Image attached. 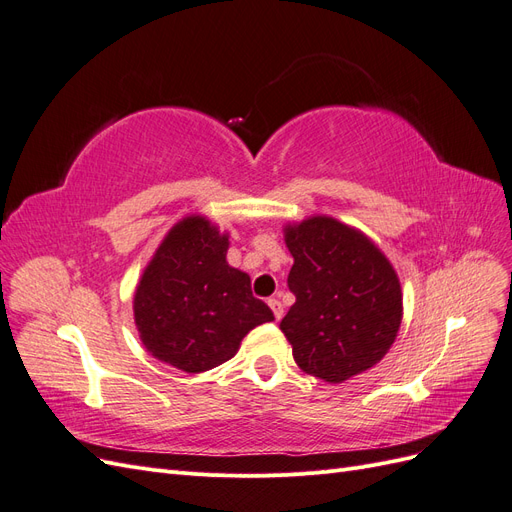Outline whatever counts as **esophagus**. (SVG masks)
Wrapping results in <instances>:
<instances>
[{"mask_svg": "<svg viewBox=\"0 0 512 512\" xmlns=\"http://www.w3.org/2000/svg\"><path fill=\"white\" fill-rule=\"evenodd\" d=\"M269 307H271V312H273L275 320H280V318L284 316V305H282V301H280V299H277V297L269 299Z\"/></svg>", "mask_w": 512, "mask_h": 512, "instance_id": "1", "label": "esophagus"}]
</instances>
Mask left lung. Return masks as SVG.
I'll return each instance as SVG.
<instances>
[{
	"label": "left lung",
	"instance_id": "1",
	"mask_svg": "<svg viewBox=\"0 0 512 512\" xmlns=\"http://www.w3.org/2000/svg\"><path fill=\"white\" fill-rule=\"evenodd\" d=\"M297 297L280 329L297 365L324 382H344L384 359L404 316L399 277L359 228L329 215L284 226Z\"/></svg>",
	"mask_w": 512,
	"mask_h": 512
}]
</instances>
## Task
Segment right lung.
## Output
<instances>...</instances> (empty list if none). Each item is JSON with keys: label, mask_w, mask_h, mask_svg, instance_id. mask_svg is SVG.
<instances>
[{"label": "right lung", "mask_w": 512, "mask_h": 512, "mask_svg": "<svg viewBox=\"0 0 512 512\" xmlns=\"http://www.w3.org/2000/svg\"><path fill=\"white\" fill-rule=\"evenodd\" d=\"M228 245V232L198 213L166 232L132 305L153 359L200 374L232 359L247 333L273 320L252 294L250 275L228 265Z\"/></svg>", "instance_id": "add662e5"}]
</instances>
